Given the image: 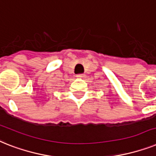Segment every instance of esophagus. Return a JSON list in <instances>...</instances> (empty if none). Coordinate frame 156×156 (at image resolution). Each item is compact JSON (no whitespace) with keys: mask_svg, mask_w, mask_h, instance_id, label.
I'll list each match as a JSON object with an SVG mask.
<instances>
[{"mask_svg":"<svg viewBox=\"0 0 156 156\" xmlns=\"http://www.w3.org/2000/svg\"><path fill=\"white\" fill-rule=\"evenodd\" d=\"M77 77H78V78H84L85 74H77Z\"/></svg>","mask_w":156,"mask_h":156,"instance_id":"esophagus-1","label":"esophagus"}]
</instances>
